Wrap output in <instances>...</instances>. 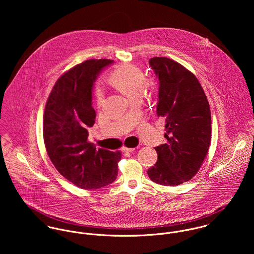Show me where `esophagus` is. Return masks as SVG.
I'll return each instance as SVG.
<instances>
[{"label": "esophagus", "instance_id": "34e87169", "mask_svg": "<svg viewBox=\"0 0 254 254\" xmlns=\"http://www.w3.org/2000/svg\"><path fill=\"white\" fill-rule=\"evenodd\" d=\"M136 148L135 147H126V146H123L122 147V150L123 151H126V152H132V151H134Z\"/></svg>", "mask_w": 254, "mask_h": 254}]
</instances>
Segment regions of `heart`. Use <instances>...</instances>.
Masks as SVG:
<instances>
[{
	"label": "heart",
	"mask_w": 254,
	"mask_h": 254,
	"mask_svg": "<svg viewBox=\"0 0 254 254\" xmlns=\"http://www.w3.org/2000/svg\"><path fill=\"white\" fill-rule=\"evenodd\" d=\"M111 83L129 99L142 97L145 87L144 72L135 65L123 64L118 66L110 76ZM96 101L100 107L105 101V91L102 86L96 90Z\"/></svg>",
	"instance_id": "obj_1"
}]
</instances>
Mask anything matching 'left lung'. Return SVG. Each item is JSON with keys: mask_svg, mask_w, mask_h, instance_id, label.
<instances>
[{"mask_svg": "<svg viewBox=\"0 0 254 254\" xmlns=\"http://www.w3.org/2000/svg\"><path fill=\"white\" fill-rule=\"evenodd\" d=\"M149 67L159 81L156 113L165 119L166 144L155 146L149 179L162 186L190 180L203 162L211 140V113L196 77L167 58H152Z\"/></svg>", "mask_w": 254, "mask_h": 254, "instance_id": "1", "label": "left lung"}]
</instances>
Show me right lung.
I'll list each match as a JSON object with an SVG mask.
<instances>
[{
  "label": "right lung",
  "instance_id": "right-lung-1",
  "mask_svg": "<svg viewBox=\"0 0 254 254\" xmlns=\"http://www.w3.org/2000/svg\"><path fill=\"white\" fill-rule=\"evenodd\" d=\"M113 64L110 60H89L61 76L44 112L43 132L47 152L57 170L75 186L99 189L116 179L120 151L99 148L88 140L95 123L92 106L94 83Z\"/></svg>",
  "mask_w": 254,
  "mask_h": 254
}]
</instances>
